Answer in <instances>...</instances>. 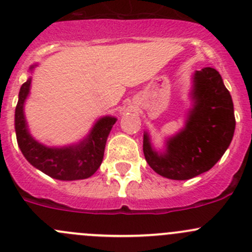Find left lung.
I'll list each match as a JSON object with an SVG mask.
<instances>
[{"label":"left lung","instance_id":"1","mask_svg":"<svg viewBox=\"0 0 252 252\" xmlns=\"http://www.w3.org/2000/svg\"><path fill=\"white\" fill-rule=\"evenodd\" d=\"M190 98L184 128L167 139L162 151H157L149 133H144L145 159L157 174L168 179H191L210 171L234 135L232 96L217 70L207 67L194 73Z\"/></svg>","mask_w":252,"mask_h":252}]
</instances>
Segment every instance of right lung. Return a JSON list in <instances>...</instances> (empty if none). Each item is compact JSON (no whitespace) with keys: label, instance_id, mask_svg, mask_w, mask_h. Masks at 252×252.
Masks as SVG:
<instances>
[{"label":"right lung","instance_id":"add662e5","mask_svg":"<svg viewBox=\"0 0 252 252\" xmlns=\"http://www.w3.org/2000/svg\"><path fill=\"white\" fill-rule=\"evenodd\" d=\"M36 63L29 68L34 70ZM32 77L22 85L18 95L14 114V128L18 146L27 161L35 168L58 180H79L91 177L101 166L106 141L116 117H101L94 124L88 135L77 144L67 146H46L30 134L24 114V103L30 94Z\"/></svg>","mask_w":252,"mask_h":252}]
</instances>
